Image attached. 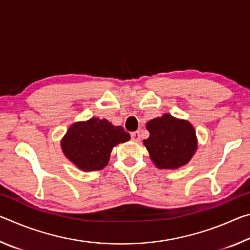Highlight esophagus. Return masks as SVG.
Wrapping results in <instances>:
<instances>
[{"label":"esophagus","mask_w":250,"mask_h":250,"mask_svg":"<svg viewBox=\"0 0 250 250\" xmlns=\"http://www.w3.org/2000/svg\"><path fill=\"white\" fill-rule=\"evenodd\" d=\"M131 139L135 142L140 141V131H134V132L131 133Z\"/></svg>","instance_id":"obj_1"}]
</instances>
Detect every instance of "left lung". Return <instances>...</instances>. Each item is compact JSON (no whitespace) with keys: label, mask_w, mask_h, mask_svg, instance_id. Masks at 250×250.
Instances as JSON below:
<instances>
[{"label":"left lung","mask_w":250,"mask_h":250,"mask_svg":"<svg viewBox=\"0 0 250 250\" xmlns=\"http://www.w3.org/2000/svg\"><path fill=\"white\" fill-rule=\"evenodd\" d=\"M146 129L150 137L143 140V143L156 167H183L195 153V131L189 122L163 115L147 122Z\"/></svg>","instance_id":"8db88e82"}]
</instances>
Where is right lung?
Masks as SVG:
<instances>
[{
    "label": "right lung",
    "instance_id": "add662e5",
    "mask_svg": "<svg viewBox=\"0 0 250 250\" xmlns=\"http://www.w3.org/2000/svg\"><path fill=\"white\" fill-rule=\"evenodd\" d=\"M129 139L130 134L122 126L91 118L70 126L62 140V149L80 170L97 171L107 166L112 147Z\"/></svg>",
    "mask_w": 250,
    "mask_h": 250
}]
</instances>
